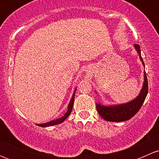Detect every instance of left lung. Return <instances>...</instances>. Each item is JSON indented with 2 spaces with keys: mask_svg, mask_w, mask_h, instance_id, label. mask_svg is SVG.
Here are the masks:
<instances>
[{
  "mask_svg": "<svg viewBox=\"0 0 159 159\" xmlns=\"http://www.w3.org/2000/svg\"><path fill=\"white\" fill-rule=\"evenodd\" d=\"M134 47L137 51L138 54H139L140 60L142 61V64L145 66V64L142 60V56H141L140 46L139 44H134ZM148 79H147L146 73L145 71L144 72L143 86L136 98L128 103L117 105H109V106L96 103V108H97L98 112L104 119L108 121L119 122V121L129 120L139 111L142 105H143L145 98L148 94Z\"/></svg>",
  "mask_w": 159,
  "mask_h": 159,
  "instance_id": "obj_1",
  "label": "left lung"
}]
</instances>
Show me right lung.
<instances>
[{"mask_svg":"<svg viewBox=\"0 0 159 159\" xmlns=\"http://www.w3.org/2000/svg\"><path fill=\"white\" fill-rule=\"evenodd\" d=\"M75 91H76V89L75 90V92H74L73 95H72L71 99L70 101V103L68 106V110H67L66 113L64 115V116H62L61 118H57L56 120H53V121H48L47 123H44V124H37V125L40 126V127H43V128H45V127H48V126H52V125H58L61 124V123L63 122L70 114L71 112L72 108H73V105H74V101H75Z\"/></svg>","mask_w":159,"mask_h":159,"instance_id":"add662e5","label":"right lung"}]
</instances>
